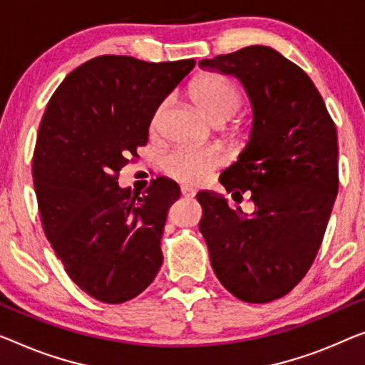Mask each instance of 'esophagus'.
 <instances>
[{
  "mask_svg": "<svg viewBox=\"0 0 365 365\" xmlns=\"http://www.w3.org/2000/svg\"><path fill=\"white\" fill-rule=\"evenodd\" d=\"M180 190H182V195L185 198H193L195 193H197V190H195L193 187H188V185H182Z\"/></svg>",
  "mask_w": 365,
  "mask_h": 365,
  "instance_id": "1",
  "label": "esophagus"
}]
</instances>
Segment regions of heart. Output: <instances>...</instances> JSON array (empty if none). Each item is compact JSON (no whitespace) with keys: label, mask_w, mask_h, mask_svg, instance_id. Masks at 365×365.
<instances>
[{"label":"heart","mask_w":365,"mask_h":365,"mask_svg":"<svg viewBox=\"0 0 365 365\" xmlns=\"http://www.w3.org/2000/svg\"><path fill=\"white\" fill-rule=\"evenodd\" d=\"M190 95L213 123H222L235 114L242 103L241 91L231 80L217 73H203L190 86ZM165 103L155 108L150 119V130H157L164 116ZM251 123L242 119L231 128L237 139H246ZM221 164V154L216 149L180 148L172 150L164 159V170L178 182L201 183Z\"/></svg>","instance_id":"b5f03b06"}]
</instances>
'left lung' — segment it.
I'll use <instances>...</instances> for the list:
<instances>
[{
    "label": "left lung",
    "instance_id": "left-lung-1",
    "mask_svg": "<svg viewBox=\"0 0 365 365\" xmlns=\"http://www.w3.org/2000/svg\"><path fill=\"white\" fill-rule=\"evenodd\" d=\"M239 78L252 105L251 139L220 182L254 211L200 192V231L211 267L239 300L269 303L307 275L338 195V134L322 95L303 70L267 46L200 61Z\"/></svg>",
    "mask_w": 365,
    "mask_h": 365
}]
</instances>
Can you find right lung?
I'll return each mask as SVG.
<instances>
[{
    "label": "right lung",
    "mask_w": 365,
    "mask_h": 365,
    "mask_svg": "<svg viewBox=\"0 0 365 365\" xmlns=\"http://www.w3.org/2000/svg\"><path fill=\"white\" fill-rule=\"evenodd\" d=\"M193 67V58L100 56L48 100L32 159L42 227L70 279L95 300L128 302L160 269L167 211L180 188L159 177L133 197L118 175L148 144L155 108Z\"/></svg>",
    "instance_id": "1"
}]
</instances>
